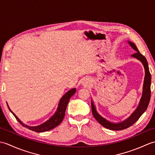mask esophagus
<instances>
[{
	"label": "esophagus",
	"instance_id": "esophagus-1",
	"mask_svg": "<svg viewBox=\"0 0 155 155\" xmlns=\"http://www.w3.org/2000/svg\"><path fill=\"white\" fill-rule=\"evenodd\" d=\"M90 83H91V81L89 79V78H88V77L84 78L83 81H82V84H83V86H85V87L88 86V85L90 84Z\"/></svg>",
	"mask_w": 155,
	"mask_h": 155
}]
</instances>
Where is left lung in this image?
Returning a JSON list of instances; mask_svg holds the SVG:
<instances>
[{"label": "left lung", "mask_w": 155, "mask_h": 155, "mask_svg": "<svg viewBox=\"0 0 155 155\" xmlns=\"http://www.w3.org/2000/svg\"><path fill=\"white\" fill-rule=\"evenodd\" d=\"M128 44L130 45L134 51H137L135 53L132 54L133 57L136 58L138 60L142 62L144 68V72H145V75H144V83H143V94L142 97H141L140 103L138 105L137 109L134 110L133 114L127 118L126 120L121 122V123H113L105 119L103 117H102L101 115L97 113L96 110V107L94 105L93 101H91V108H92V113L94 117L95 118L98 123H99L102 126L108 128L109 130H120L125 129L130 127V126L136 123V122L139 120V118L140 117L148 107V105L149 104L150 99V84H151V75L149 71V65H148V62L146 58L144 57L143 54L140 53V52L138 50L136 45H134L133 42L130 41H128Z\"/></svg>", "instance_id": "8db88e82"}]
</instances>
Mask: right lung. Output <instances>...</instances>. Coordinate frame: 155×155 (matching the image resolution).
<instances>
[{"mask_svg": "<svg viewBox=\"0 0 155 155\" xmlns=\"http://www.w3.org/2000/svg\"><path fill=\"white\" fill-rule=\"evenodd\" d=\"M75 92H76V88H72L71 90L68 91L67 93H66L61 98V99L60 100V102H59L58 103V108L57 109V111L55 112V113L52 115V116L49 118L47 121H46L45 123H42V124L38 125V126L30 127V126H28V125L23 124L22 122L19 120V118L16 117L14 113H13V112L10 109L9 107L8 108L10 111H11L13 114V115L15 117L16 120H17L23 127H27L28 128V129L35 131V132H37V133L45 132V131H48L52 129V128H55L56 127L61 124V123L62 121V120H63V118L64 117L66 108H67L69 100H70V98L72 95H74Z\"/></svg>", "mask_w": 155, "mask_h": 155, "instance_id": "right-lung-1", "label": "right lung"}]
</instances>
